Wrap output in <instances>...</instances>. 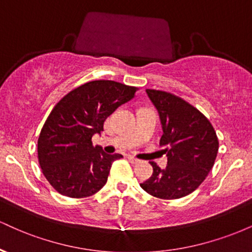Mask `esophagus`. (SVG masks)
I'll use <instances>...</instances> for the list:
<instances>
[{"label": "esophagus", "mask_w": 252, "mask_h": 252, "mask_svg": "<svg viewBox=\"0 0 252 252\" xmlns=\"http://www.w3.org/2000/svg\"><path fill=\"white\" fill-rule=\"evenodd\" d=\"M128 160L130 161V162H131V163H140L141 162V161L140 160H138V158H134V156H131V155H130V156H128Z\"/></svg>", "instance_id": "1"}]
</instances>
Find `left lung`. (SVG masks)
<instances>
[{"mask_svg":"<svg viewBox=\"0 0 252 252\" xmlns=\"http://www.w3.org/2000/svg\"><path fill=\"white\" fill-rule=\"evenodd\" d=\"M146 92L160 116L167 166L161 169L150 162L153 175L140 186L156 198H182L198 189L212 169L218 137L210 121L186 100L158 90Z\"/></svg>","mask_w":252,"mask_h":252,"instance_id":"obj_1","label":"left lung"}]
</instances>
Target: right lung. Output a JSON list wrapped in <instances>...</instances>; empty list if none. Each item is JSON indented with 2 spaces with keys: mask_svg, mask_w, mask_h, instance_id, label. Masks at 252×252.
Segmentation results:
<instances>
[{
  "mask_svg": "<svg viewBox=\"0 0 252 252\" xmlns=\"http://www.w3.org/2000/svg\"><path fill=\"white\" fill-rule=\"evenodd\" d=\"M137 88L114 80H94L72 90L59 100L43 124L37 158L54 189L70 198L97 193L108 180L111 164L121 154H106L92 146L105 120L135 97Z\"/></svg>",
  "mask_w": 252,
  "mask_h": 252,
  "instance_id": "1",
  "label": "right lung"
}]
</instances>
